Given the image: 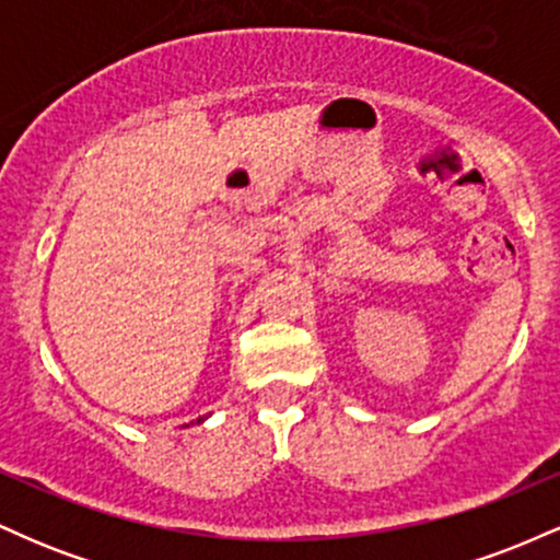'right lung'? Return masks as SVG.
Segmentation results:
<instances>
[{
    "mask_svg": "<svg viewBox=\"0 0 560 560\" xmlns=\"http://www.w3.org/2000/svg\"><path fill=\"white\" fill-rule=\"evenodd\" d=\"M199 421H202V419H199Z\"/></svg>",
    "mask_w": 560,
    "mask_h": 560,
    "instance_id": "obj_1",
    "label": "right lung"
}]
</instances>
